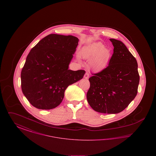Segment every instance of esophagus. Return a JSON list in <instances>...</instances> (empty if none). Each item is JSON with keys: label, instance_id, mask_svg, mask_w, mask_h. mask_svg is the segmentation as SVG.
I'll return each mask as SVG.
<instances>
[{"label": "esophagus", "instance_id": "esophagus-1", "mask_svg": "<svg viewBox=\"0 0 156 156\" xmlns=\"http://www.w3.org/2000/svg\"><path fill=\"white\" fill-rule=\"evenodd\" d=\"M89 74L88 73H86L85 75H84V78H85V79H88V78H89Z\"/></svg>", "mask_w": 156, "mask_h": 156}]
</instances>
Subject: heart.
Wrapping results in <instances>:
<instances>
[{
  "label": "heart",
  "instance_id": "heart-1",
  "mask_svg": "<svg viewBox=\"0 0 156 156\" xmlns=\"http://www.w3.org/2000/svg\"><path fill=\"white\" fill-rule=\"evenodd\" d=\"M81 55L85 59H90L89 66L97 71H101L106 67L111 58V52L101 43L83 48Z\"/></svg>",
  "mask_w": 156,
  "mask_h": 156
}]
</instances>
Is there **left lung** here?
<instances>
[{"mask_svg":"<svg viewBox=\"0 0 156 156\" xmlns=\"http://www.w3.org/2000/svg\"><path fill=\"white\" fill-rule=\"evenodd\" d=\"M113 54L108 66L90 77L88 102L95 111H123L137 95L140 76L137 62L122 41L111 38Z\"/></svg>","mask_w":156,"mask_h":156,"instance_id":"left-lung-1","label":"left lung"}]
</instances>
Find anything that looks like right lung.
<instances>
[{
    "mask_svg": "<svg viewBox=\"0 0 156 156\" xmlns=\"http://www.w3.org/2000/svg\"><path fill=\"white\" fill-rule=\"evenodd\" d=\"M78 41L73 36L51 34L32 48L21 72V87L33 106L56 108L67 87L83 78L84 70L68 69Z\"/></svg>",
    "mask_w": 156,
    "mask_h": 156,
    "instance_id": "right-lung-1",
    "label": "right lung"
}]
</instances>
